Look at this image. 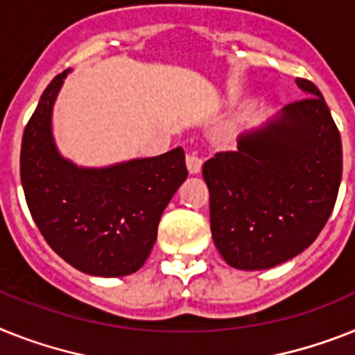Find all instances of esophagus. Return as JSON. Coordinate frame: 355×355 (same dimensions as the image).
<instances>
[{
    "mask_svg": "<svg viewBox=\"0 0 355 355\" xmlns=\"http://www.w3.org/2000/svg\"><path fill=\"white\" fill-rule=\"evenodd\" d=\"M184 161H187V168H189L190 174H199L201 172V166H203L201 157H198L196 154H187Z\"/></svg>",
    "mask_w": 355,
    "mask_h": 355,
    "instance_id": "obj_1",
    "label": "esophagus"
}]
</instances>
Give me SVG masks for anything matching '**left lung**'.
Segmentation results:
<instances>
[{
  "label": "left lung",
  "instance_id": "left-lung-1",
  "mask_svg": "<svg viewBox=\"0 0 355 355\" xmlns=\"http://www.w3.org/2000/svg\"><path fill=\"white\" fill-rule=\"evenodd\" d=\"M295 83L309 98L243 134L236 152H218L203 165L214 245L239 270L272 268L301 254L338 199L341 136L318 87Z\"/></svg>",
  "mask_w": 355,
  "mask_h": 355
}]
</instances>
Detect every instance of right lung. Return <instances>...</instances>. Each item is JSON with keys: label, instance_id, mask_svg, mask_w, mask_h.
<instances>
[{"label": "right lung", "instance_id": "add662e5", "mask_svg": "<svg viewBox=\"0 0 355 355\" xmlns=\"http://www.w3.org/2000/svg\"><path fill=\"white\" fill-rule=\"evenodd\" d=\"M67 74L49 83L23 132L26 205L45 241L69 265L90 276H128L150 256L161 214L189 175L184 152L178 146L105 168L65 159L55 148L51 119Z\"/></svg>", "mask_w": 355, "mask_h": 355}]
</instances>
